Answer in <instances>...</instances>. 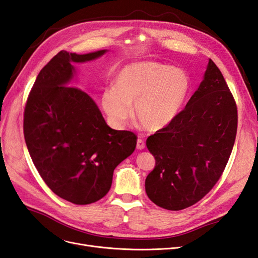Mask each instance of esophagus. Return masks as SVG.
<instances>
[{
    "label": "esophagus",
    "mask_w": 258,
    "mask_h": 258,
    "mask_svg": "<svg viewBox=\"0 0 258 258\" xmlns=\"http://www.w3.org/2000/svg\"><path fill=\"white\" fill-rule=\"evenodd\" d=\"M137 148H138V150H143V148H145V142H144V140L138 139V141H137Z\"/></svg>",
    "instance_id": "34e87169"
}]
</instances>
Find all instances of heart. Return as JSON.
Here are the masks:
<instances>
[{
	"mask_svg": "<svg viewBox=\"0 0 258 258\" xmlns=\"http://www.w3.org/2000/svg\"><path fill=\"white\" fill-rule=\"evenodd\" d=\"M191 83L181 69L157 61L137 62L122 68L106 89L101 104L108 120L122 127L131 117L135 104L138 121L147 131H159L172 122L189 96Z\"/></svg>",
	"mask_w": 258,
	"mask_h": 258,
	"instance_id": "b5f03b06",
	"label": "heart"
}]
</instances>
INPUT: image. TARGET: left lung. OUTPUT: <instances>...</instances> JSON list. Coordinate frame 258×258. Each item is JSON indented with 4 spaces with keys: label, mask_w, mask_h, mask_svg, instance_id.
Returning <instances> with one entry per match:
<instances>
[{
    "label": "left lung",
    "mask_w": 258,
    "mask_h": 258,
    "mask_svg": "<svg viewBox=\"0 0 258 258\" xmlns=\"http://www.w3.org/2000/svg\"><path fill=\"white\" fill-rule=\"evenodd\" d=\"M236 101L220 69L209 60L205 79L169 126L148 137L156 163L145 179L148 198L160 208H188L213 188L235 144Z\"/></svg>",
    "instance_id": "obj_1"
}]
</instances>
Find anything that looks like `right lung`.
<instances>
[{"label": "right lung", "instance_id": "add662e5", "mask_svg": "<svg viewBox=\"0 0 258 258\" xmlns=\"http://www.w3.org/2000/svg\"><path fill=\"white\" fill-rule=\"evenodd\" d=\"M105 51H59L38 73L23 113V135L38 173L57 196L74 205L103 198L115 168L137 145L134 132L108 127L90 96L70 86L72 62Z\"/></svg>", "mask_w": 258, "mask_h": 258}]
</instances>
